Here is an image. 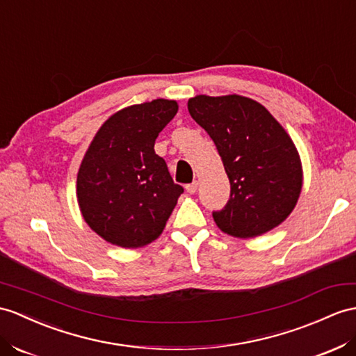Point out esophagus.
Here are the masks:
<instances>
[{
    "instance_id": "34e87169",
    "label": "esophagus",
    "mask_w": 356,
    "mask_h": 356,
    "mask_svg": "<svg viewBox=\"0 0 356 356\" xmlns=\"http://www.w3.org/2000/svg\"><path fill=\"white\" fill-rule=\"evenodd\" d=\"M186 190L188 193H195L197 190V181H193V183H190L186 186Z\"/></svg>"
}]
</instances>
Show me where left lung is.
I'll return each mask as SVG.
<instances>
[{
    "label": "left lung",
    "instance_id": "8db88e82",
    "mask_svg": "<svg viewBox=\"0 0 356 356\" xmlns=\"http://www.w3.org/2000/svg\"><path fill=\"white\" fill-rule=\"evenodd\" d=\"M188 113L211 137L231 193L213 211L218 227L236 237H255L287 219L302 188L296 146L261 104L238 95L188 99Z\"/></svg>",
    "mask_w": 356,
    "mask_h": 356
}]
</instances>
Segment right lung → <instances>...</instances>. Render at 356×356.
Masks as SVG:
<instances>
[{"label": "right lung", "mask_w": 356, "mask_h": 356, "mask_svg": "<svg viewBox=\"0 0 356 356\" xmlns=\"http://www.w3.org/2000/svg\"><path fill=\"white\" fill-rule=\"evenodd\" d=\"M178 104L154 99L118 111L92 140L76 177L84 220L108 243L140 248L163 232L184 192L155 154L159 133Z\"/></svg>", "instance_id": "add662e5"}]
</instances>
